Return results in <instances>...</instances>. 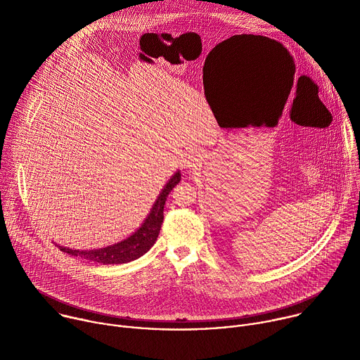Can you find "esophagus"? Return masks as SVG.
Here are the masks:
<instances>
[{
  "instance_id": "34e87169",
  "label": "esophagus",
  "mask_w": 360,
  "mask_h": 360,
  "mask_svg": "<svg viewBox=\"0 0 360 360\" xmlns=\"http://www.w3.org/2000/svg\"><path fill=\"white\" fill-rule=\"evenodd\" d=\"M200 153H198L196 150H192V152H189V155H188V158H186V167H191V168H196L199 164H200Z\"/></svg>"
}]
</instances>
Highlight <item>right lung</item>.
Masks as SVG:
<instances>
[{
  "label": "right lung",
  "mask_w": 360,
  "mask_h": 360,
  "mask_svg": "<svg viewBox=\"0 0 360 360\" xmlns=\"http://www.w3.org/2000/svg\"><path fill=\"white\" fill-rule=\"evenodd\" d=\"M179 181H181V174L176 172L169 179L167 186L162 189L161 195L158 196L155 205L152 207L150 214L148 215L145 222L128 239L107 248L94 249V250H77V249H70L64 246H58V248L63 252H67L72 256H79V258H84L89 262H96L102 265L127 264L138 259L139 256L146 253L150 249V246L155 243L164 221V205H165L167 196L169 195L172 188H175V185L179 184Z\"/></svg>",
  "instance_id": "add662e5"
}]
</instances>
